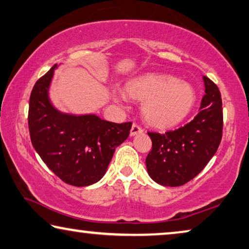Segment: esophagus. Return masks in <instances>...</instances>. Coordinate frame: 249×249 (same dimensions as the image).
Instances as JSON below:
<instances>
[{
    "mask_svg": "<svg viewBox=\"0 0 249 249\" xmlns=\"http://www.w3.org/2000/svg\"><path fill=\"white\" fill-rule=\"evenodd\" d=\"M140 133H143V128L141 127L139 124L134 123V124H133V126H132V128H131V135L134 136L136 134H140Z\"/></svg>",
    "mask_w": 249,
    "mask_h": 249,
    "instance_id": "obj_1",
    "label": "esophagus"
}]
</instances>
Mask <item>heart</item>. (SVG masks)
<instances>
[{
  "instance_id": "1",
  "label": "heart",
  "mask_w": 249,
  "mask_h": 249,
  "mask_svg": "<svg viewBox=\"0 0 249 249\" xmlns=\"http://www.w3.org/2000/svg\"><path fill=\"white\" fill-rule=\"evenodd\" d=\"M126 91L133 98L144 99V118L159 127H170L183 121L196 101L190 84L169 75L150 73L135 78L126 85Z\"/></svg>"
}]
</instances>
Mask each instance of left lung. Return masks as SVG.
Segmentation results:
<instances>
[{
  "mask_svg": "<svg viewBox=\"0 0 249 249\" xmlns=\"http://www.w3.org/2000/svg\"><path fill=\"white\" fill-rule=\"evenodd\" d=\"M205 91L199 113L188 124L165 133L147 132L152 150L146 169L155 182L165 187L183 185L205 169L222 137L224 115L219 88L203 76Z\"/></svg>",
  "mask_w": 249,
  "mask_h": 249,
  "instance_id": "8db88e82",
  "label": "left lung"
}]
</instances>
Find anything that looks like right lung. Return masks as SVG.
<instances>
[{"label":"right lung","instance_id":"1","mask_svg":"<svg viewBox=\"0 0 249 249\" xmlns=\"http://www.w3.org/2000/svg\"><path fill=\"white\" fill-rule=\"evenodd\" d=\"M55 67L36 80L30 95V139L55 176L70 185L86 187L104 177L115 148L128 137L132 122L117 124L96 115L58 112L48 96Z\"/></svg>","mask_w":249,"mask_h":249}]
</instances>
